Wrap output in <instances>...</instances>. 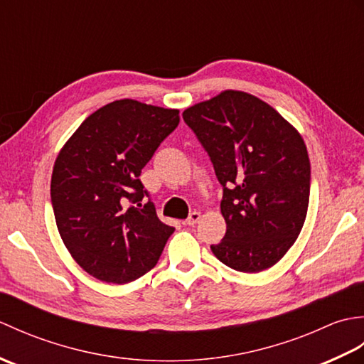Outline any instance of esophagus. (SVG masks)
Here are the masks:
<instances>
[{
  "label": "esophagus",
  "mask_w": 364,
  "mask_h": 364,
  "mask_svg": "<svg viewBox=\"0 0 364 364\" xmlns=\"http://www.w3.org/2000/svg\"><path fill=\"white\" fill-rule=\"evenodd\" d=\"M200 218H202V214H200L198 211H194V213L189 214V218L184 220V223H186V225H189V227H194L196 223L200 220Z\"/></svg>",
  "instance_id": "1"
}]
</instances>
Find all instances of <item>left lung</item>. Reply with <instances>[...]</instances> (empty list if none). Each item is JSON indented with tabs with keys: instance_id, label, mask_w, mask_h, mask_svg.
<instances>
[{
	"instance_id": "8db88e82",
	"label": "left lung",
	"mask_w": 364,
	"mask_h": 364,
	"mask_svg": "<svg viewBox=\"0 0 364 364\" xmlns=\"http://www.w3.org/2000/svg\"><path fill=\"white\" fill-rule=\"evenodd\" d=\"M222 184L227 233L211 250L239 272H261L296 242L310 202L304 139L272 106L225 90L183 112Z\"/></svg>"
}]
</instances>
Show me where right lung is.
I'll use <instances>...</instances> for the list:
<instances>
[{
    "instance_id": "right-lung-1",
    "label": "right lung",
    "mask_w": 364,
    "mask_h": 364,
    "mask_svg": "<svg viewBox=\"0 0 364 364\" xmlns=\"http://www.w3.org/2000/svg\"><path fill=\"white\" fill-rule=\"evenodd\" d=\"M180 111L117 100L84 120L54 162L51 205L75 261L106 283H129L156 266L175 228L162 223L139 180Z\"/></svg>"
}]
</instances>
